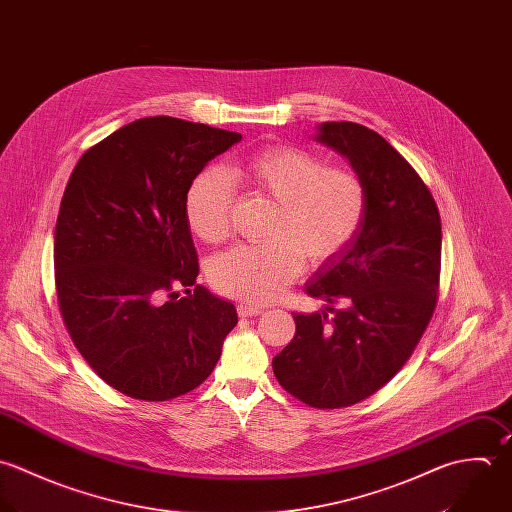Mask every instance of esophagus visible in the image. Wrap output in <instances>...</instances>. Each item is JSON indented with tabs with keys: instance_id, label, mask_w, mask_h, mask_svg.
Here are the masks:
<instances>
[{
	"instance_id": "1",
	"label": "esophagus",
	"mask_w": 512,
	"mask_h": 512,
	"mask_svg": "<svg viewBox=\"0 0 512 512\" xmlns=\"http://www.w3.org/2000/svg\"><path fill=\"white\" fill-rule=\"evenodd\" d=\"M238 316L240 318H252V316H260L264 310L260 306H250V304H238Z\"/></svg>"
}]
</instances>
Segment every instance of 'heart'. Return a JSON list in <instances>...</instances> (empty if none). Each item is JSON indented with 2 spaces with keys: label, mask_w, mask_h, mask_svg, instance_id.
Returning <instances> with one entry per match:
<instances>
[{
  "label": "heart",
  "mask_w": 512,
  "mask_h": 512,
  "mask_svg": "<svg viewBox=\"0 0 512 512\" xmlns=\"http://www.w3.org/2000/svg\"><path fill=\"white\" fill-rule=\"evenodd\" d=\"M232 176L276 202L264 244H242L220 254L210 278L224 296L252 306L274 302L306 264H322L355 238L367 210V188L351 169L328 167L312 151L280 145L242 159ZM234 186L220 169L200 172L184 200L192 232L220 244L230 232Z\"/></svg>",
  "instance_id": "heart-1"
}]
</instances>
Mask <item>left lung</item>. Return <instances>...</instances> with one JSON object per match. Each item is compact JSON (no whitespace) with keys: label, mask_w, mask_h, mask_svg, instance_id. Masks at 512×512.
Wrapping results in <instances>:
<instances>
[{"label":"left lung","mask_w":512,"mask_h":512,"mask_svg":"<svg viewBox=\"0 0 512 512\" xmlns=\"http://www.w3.org/2000/svg\"><path fill=\"white\" fill-rule=\"evenodd\" d=\"M316 141L361 176L367 210L355 238L306 284V294L328 308L294 314L296 336L272 359V369L302 403L340 409L379 391L431 322L441 216L421 176L375 131L332 121L318 127Z\"/></svg>","instance_id":"obj_1"}]
</instances>
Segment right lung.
Returning <instances> with one entry per match:
<instances>
[{
    "label": "right lung",
    "instance_id": "add662e5",
    "mask_svg": "<svg viewBox=\"0 0 512 512\" xmlns=\"http://www.w3.org/2000/svg\"><path fill=\"white\" fill-rule=\"evenodd\" d=\"M240 139L147 117L85 151L69 176L53 242L59 310L93 371L133 399L198 387L238 324L230 302L196 284L184 200L208 161Z\"/></svg>",
    "mask_w": 512,
    "mask_h": 512
}]
</instances>
